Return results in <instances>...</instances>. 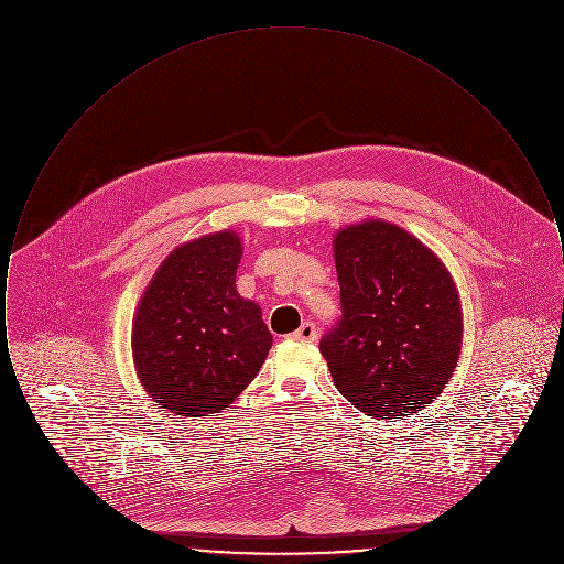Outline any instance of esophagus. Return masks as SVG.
Segmentation results:
<instances>
[{
	"mask_svg": "<svg viewBox=\"0 0 564 564\" xmlns=\"http://www.w3.org/2000/svg\"><path fill=\"white\" fill-rule=\"evenodd\" d=\"M292 338L297 340V343H315V340H317V327H315V323H302V325L295 329L294 334H292Z\"/></svg>",
	"mask_w": 564,
	"mask_h": 564,
	"instance_id": "esophagus-1",
	"label": "esophagus"
}]
</instances>
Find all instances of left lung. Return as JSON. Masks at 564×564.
<instances>
[{
	"mask_svg": "<svg viewBox=\"0 0 564 564\" xmlns=\"http://www.w3.org/2000/svg\"><path fill=\"white\" fill-rule=\"evenodd\" d=\"M343 315L319 343L336 389L375 419L433 402L460 352L463 317L451 272L416 237L382 219L336 232Z\"/></svg>",
	"mask_w": 564,
	"mask_h": 564,
	"instance_id": "obj_1",
	"label": "left lung"
}]
</instances>
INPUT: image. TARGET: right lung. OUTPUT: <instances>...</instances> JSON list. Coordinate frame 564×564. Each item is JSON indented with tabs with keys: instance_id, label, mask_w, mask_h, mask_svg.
<instances>
[{
	"instance_id": "obj_1",
	"label": "right lung",
	"mask_w": 564,
	"mask_h": 564,
	"mask_svg": "<svg viewBox=\"0 0 564 564\" xmlns=\"http://www.w3.org/2000/svg\"><path fill=\"white\" fill-rule=\"evenodd\" d=\"M241 256L232 230L184 242L139 300L134 370L169 412L209 416L226 410L269 355L272 334L262 308L237 292Z\"/></svg>"
}]
</instances>
